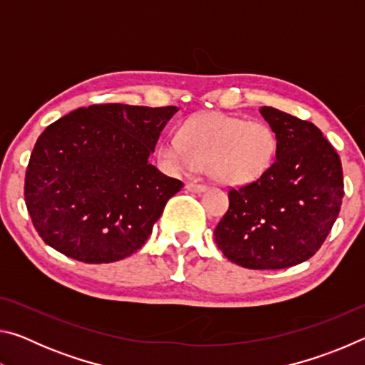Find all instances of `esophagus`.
Wrapping results in <instances>:
<instances>
[{"mask_svg": "<svg viewBox=\"0 0 365 365\" xmlns=\"http://www.w3.org/2000/svg\"><path fill=\"white\" fill-rule=\"evenodd\" d=\"M185 188L191 191V193H202V191L207 190L206 185H200V183H195V182H188L187 185H185Z\"/></svg>", "mask_w": 365, "mask_h": 365, "instance_id": "obj_1", "label": "esophagus"}]
</instances>
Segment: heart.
<instances>
[{"mask_svg":"<svg viewBox=\"0 0 365 365\" xmlns=\"http://www.w3.org/2000/svg\"><path fill=\"white\" fill-rule=\"evenodd\" d=\"M277 148V135L265 122L205 113L185 122L180 137L165 138L159 153L175 174L202 168L214 182L243 187L270 169Z\"/></svg>","mask_w":365,"mask_h":365,"instance_id":"heart-1","label":"heart"}]
</instances>
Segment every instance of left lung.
Listing matches in <instances>:
<instances>
[{"label": "left lung", "mask_w": 365, "mask_h": 365, "mask_svg": "<svg viewBox=\"0 0 365 365\" xmlns=\"http://www.w3.org/2000/svg\"><path fill=\"white\" fill-rule=\"evenodd\" d=\"M259 113L279 140L275 163L259 180L228 191L230 206L214 237L242 267L287 269L316 255L335 224L341 160L314 123L269 106Z\"/></svg>", "instance_id": "left-lung-1"}]
</instances>
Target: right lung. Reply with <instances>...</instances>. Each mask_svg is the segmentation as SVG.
<instances>
[{
    "mask_svg": "<svg viewBox=\"0 0 365 365\" xmlns=\"http://www.w3.org/2000/svg\"><path fill=\"white\" fill-rule=\"evenodd\" d=\"M177 110L95 104L48 125L30 156L24 188L43 242L86 264L137 252L183 187L150 163Z\"/></svg>",
    "mask_w": 365,
    "mask_h": 365,
    "instance_id": "obj_1",
    "label": "right lung"
}]
</instances>
